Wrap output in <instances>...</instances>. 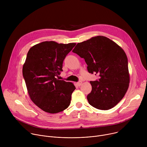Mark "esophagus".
Listing matches in <instances>:
<instances>
[{
	"label": "esophagus",
	"mask_w": 147,
	"mask_h": 147,
	"mask_svg": "<svg viewBox=\"0 0 147 147\" xmlns=\"http://www.w3.org/2000/svg\"><path fill=\"white\" fill-rule=\"evenodd\" d=\"M77 86H81V84H82V81H78L77 83Z\"/></svg>",
	"instance_id": "obj_1"
}]
</instances>
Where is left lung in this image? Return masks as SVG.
<instances>
[{
    "label": "left lung",
    "mask_w": 147,
    "mask_h": 147,
    "mask_svg": "<svg viewBox=\"0 0 147 147\" xmlns=\"http://www.w3.org/2000/svg\"><path fill=\"white\" fill-rule=\"evenodd\" d=\"M73 52L84 59L90 73L100 77L98 81H90L92 91L87 95L90 105L100 110L115 107L130 83L128 60L123 49L108 38L99 35L78 43Z\"/></svg>",
    "instance_id": "left-lung-1"
}]
</instances>
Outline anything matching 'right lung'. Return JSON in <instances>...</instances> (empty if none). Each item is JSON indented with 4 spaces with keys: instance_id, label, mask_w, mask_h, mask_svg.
<instances>
[{
    "instance_id": "right-lung-1",
    "label": "right lung",
    "mask_w": 147,
    "mask_h": 147,
    "mask_svg": "<svg viewBox=\"0 0 147 147\" xmlns=\"http://www.w3.org/2000/svg\"><path fill=\"white\" fill-rule=\"evenodd\" d=\"M76 43L45 41L32 47L23 67V75L31 100L44 112L57 113L70 105L76 87L59 80L63 62Z\"/></svg>"
}]
</instances>
